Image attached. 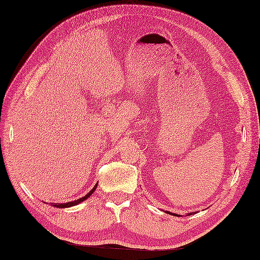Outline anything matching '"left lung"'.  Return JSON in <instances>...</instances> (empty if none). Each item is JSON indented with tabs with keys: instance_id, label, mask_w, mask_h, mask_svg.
Wrapping results in <instances>:
<instances>
[{
	"instance_id": "1",
	"label": "left lung",
	"mask_w": 260,
	"mask_h": 260,
	"mask_svg": "<svg viewBox=\"0 0 260 260\" xmlns=\"http://www.w3.org/2000/svg\"><path fill=\"white\" fill-rule=\"evenodd\" d=\"M166 214H170V215H173V216H177V217H180L178 214H174V213H171V212H168V210H166V212H165ZM194 214H196V212H194ZM189 215H192L191 213H189Z\"/></svg>"
}]
</instances>
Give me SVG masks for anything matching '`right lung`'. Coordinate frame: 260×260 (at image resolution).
Here are the masks:
<instances>
[{
  "mask_svg": "<svg viewBox=\"0 0 260 260\" xmlns=\"http://www.w3.org/2000/svg\"><path fill=\"white\" fill-rule=\"evenodd\" d=\"M96 187H98V184H96L92 189H90V191L89 192H87V194L84 196V197H81V198H78V199H76V201H73V202H69V203H62V204H52V206H54V207H56V208H69V207H72V206H76V205H78V204H81L82 202H84V201H86V199L93 194V192L95 191V189H96Z\"/></svg>",
  "mask_w": 260,
  "mask_h": 260,
  "instance_id": "obj_1",
  "label": "right lung"
}]
</instances>
